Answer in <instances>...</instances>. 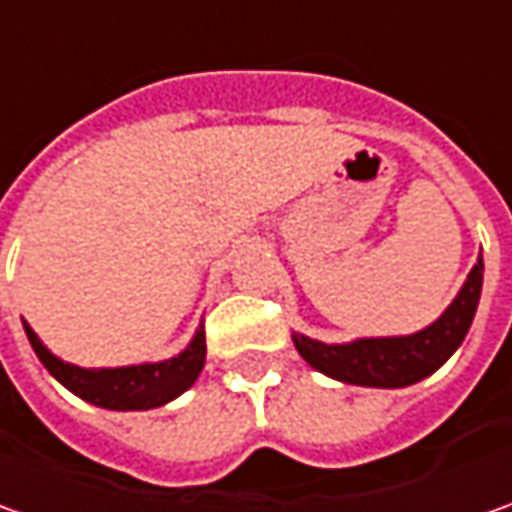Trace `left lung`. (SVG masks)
I'll use <instances>...</instances> for the list:
<instances>
[{
	"mask_svg": "<svg viewBox=\"0 0 512 512\" xmlns=\"http://www.w3.org/2000/svg\"><path fill=\"white\" fill-rule=\"evenodd\" d=\"M482 256L467 273L462 293L444 310L439 322L402 339H359L353 344H322L293 336L296 350L310 367L339 382L364 387H407L439 370L464 342L482 296Z\"/></svg>",
	"mask_w": 512,
	"mask_h": 512,
	"instance_id": "left-lung-1",
	"label": "left lung"
}]
</instances>
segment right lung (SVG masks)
<instances>
[{"instance_id":"obj_1","label":"right lung","mask_w":512,"mask_h":512,"mask_svg":"<svg viewBox=\"0 0 512 512\" xmlns=\"http://www.w3.org/2000/svg\"><path fill=\"white\" fill-rule=\"evenodd\" d=\"M30 344L39 362L48 367L59 382L90 404L108 410H150L168 404L179 393H185L205 367V330L196 333L185 353L159 364H136V367H113V370H85L76 364L59 362L39 336L25 325Z\"/></svg>"}]
</instances>
